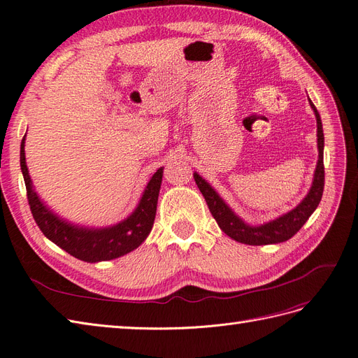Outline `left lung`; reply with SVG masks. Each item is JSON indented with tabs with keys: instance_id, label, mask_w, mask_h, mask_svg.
<instances>
[{
	"instance_id": "obj_1",
	"label": "left lung",
	"mask_w": 358,
	"mask_h": 358,
	"mask_svg": "<svg viewBox=\"0 0 358 358\" xmlns=\"http://www.w3.org/2000/svg\"><path fill=\"white\" fill-rule=\"evenodd\" d=\"M310 101V100H309ZM310 107L315 112L317 116V127H318V164L315 170V176H313L312 188L308 196L305 197L296 209L291 212L279 216L278 220L267 222L259 227H249L242 220L231 212V209L227 206L218 194H216L212 187L206 182L197 173H194V179L199 189L201 191L203 197L209 206V210L215 221L218 222L220 229L230 236L231 239L246 245H270V243H280L291 239L301 227L305 224L309 216L318 208V204L322 197L324 191V133H322V124L321 117L317 110V107L310 101Z\"/></svg>"
}]
</instances>
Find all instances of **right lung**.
Instances as JSON below:
<instances>
[{
  "instance_id": "obj_1",
  "label": "right lung",
  "mask_w": 358,
  "mask_h": 358,
  "mask_svg": "<svg viewBox=\"0 0 358 358\" xmlns=\"http://www.w3.org/2000/svg\"><path fill=\"white\" fill-rule=\"evenodd\" d=\"M24 145L25 136L22 143H20V169H22L25 179L28 204L38 229L49 241L62 248L70 255L82 259V262L96 263L131 252L146 239L149 231L152 230L155 220L162 169L157 170L152 179L149 180L142 200L129 218L110 227V229H79V227L59 220L57 215L46 209V206L37 197L28 175Z\"/></svg>"
}]
</instances>
